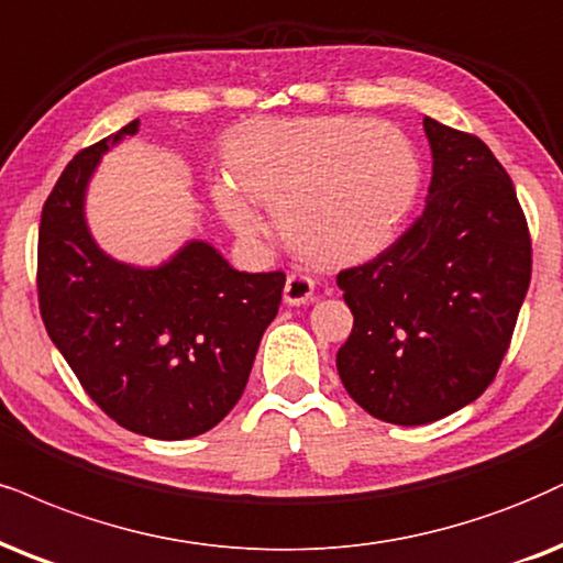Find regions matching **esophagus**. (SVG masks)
<instances>
[{"label": "esophagus", "instance_id": "34e87169", "mask_svg": "<svg viewBox=\"0 0 563 563\" xmlns=\"http://www.w3.org/2000/svg\"><path fill=\"white\" fill-rule=\"evenodd\" d=\"M310 300H316V282L305 274H289L284 284V302L305 305Z\"/></svg>", "mask_w": 563, "mask_h": 563}]
</instances>
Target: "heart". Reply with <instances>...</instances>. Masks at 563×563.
Here are the masks:
<instances>
[{
	"label": "heart",
	"mask_w": 563,
	"mask_h": 563,
	"mask_svg": "<svg viewBox=\"0 0 563 563\" xmlns=\"http://www.w3.org/2000/svg\"><path fill=\"white\" fill-rule=\"evenodd\" d=\"M232 183L279 217L284 240L323 266H352L388 247L420 192V162L399 128L355 117L258 120L229 133ZM227 217L245 234L263 224L221 187Z\"/></svg>",
	"instance_id": "heart-1"
}]
</instances>
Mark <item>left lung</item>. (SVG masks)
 <instances>
[{"mask_svg": "<svg viewBox=\"0 0 563 563\" xmlns=\"http://www.w3.org/2000/svg\"><path fill=\"white\" fill-rule=\"evenodd\" d=\"M426 208L378 258L339 271L355 325L339 378L373 418L426 426L475 401L509 350L532 274L511 177L481 137L422 120Z\"/></svg>", "mask_w": 563, "mask_h": 563, "instance_id": "obj_1", "label": "left lung"}]
</instances>
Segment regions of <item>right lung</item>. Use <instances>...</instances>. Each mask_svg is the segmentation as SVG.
<instances>
[{
  "label": "right lung",
  "instance_id": "right-lung-1",
  "mask_svg": "<svg viewBox=\"0 0 563 563\" xmlns=\"http://www.w3.org/2000/svg\"><path fill=\"white\" fill-rule=\"evenodd\" d=\"M137 128L133 120L80 151L46 198L38 308L54 346L109 418L148 439L183 441L238 405L287 276L232 268L203 240L154 268L103 253L86 224V190L101 156Z\"/></svg>",
  "mask_w": 563,
  "mask_h": 563
}]
</instances>
